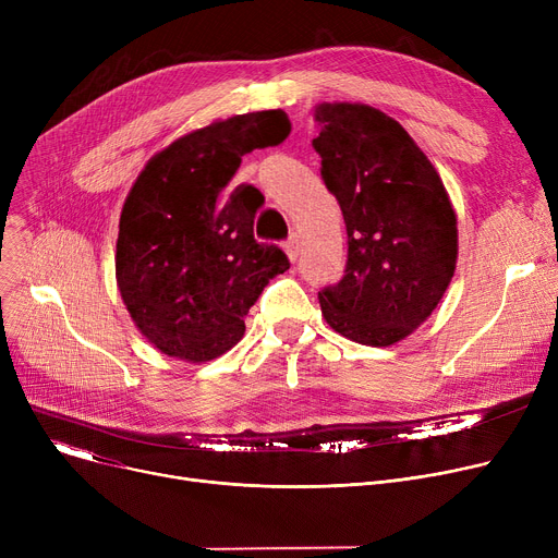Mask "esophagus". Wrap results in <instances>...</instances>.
Listing matches in <instances>:
<instances>
[{"label":"esophagus","instance_id":"obj_1","mask_svg":"<svg viewBox=\"0 0 558 558\" xmlns=\"http://www.w3.org/2000/svg\"><path fill=\"white\" fill-rule=\"evenodd\" d=\"M284 251H287V257H289L291 262H296V257H299V253H301V242H299V238H291V240L284 244Z\"/></svg>","mask_w":558,"mask_h":558}]
</instances>
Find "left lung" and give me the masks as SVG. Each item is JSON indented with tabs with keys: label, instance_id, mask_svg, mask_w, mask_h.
<instances>
[{
	"label": "left lung",
	"instance_id": "left-lung-1",
	"mask_svg": "<svg viewBox=\"0 0 558 558\" xmlns=\"http://www.w3.org/2000/svg\"><path fill=\"white\" fill-rule=\"evenodd\" d=\"M320 179L348 232L345 276L318 291L326 324L362 345L423 326L457 269L459 232L436 167L393 117L366 104H316Z\"/></svg>",
	"mask_w": 558,
	"mask_h": 558
}]
</instances>
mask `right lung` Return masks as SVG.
<instances>
[{
    "label": "right lung",
    "instance_id": "add662e5",
    "mask_svg": "<svg viewBox=\"0 0 558 558\" xmlns=\"http://www.w3.org/2000/svg\"><path fill=\"white\" fill-rule=\"evenodd\" d=\"M291 131L282 110L232 114L194 129L149 158L120 215L114 278L140 335L162 355L203 364L244 337V318L271 278L289 269L257 244L259 192L223 187L259 146Z\"/></svg>",
    "mask_w": 558,
    "mask_h": 558
}]
</instances>
